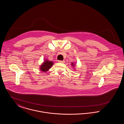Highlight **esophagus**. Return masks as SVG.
<instances>
[{"instance_id": "obj_1", "label": "esophagus", "mask_w": 124, "mask_h": 124, "mask_svg": "<svg viewBox=\"0 0 124 124\" xmlns=\"http://www.w3.org/2000/svg\"><path fill=\"white\" fill-rule=\"evenodd\" d=\"M59 62L60 63H64L65 62V60H59Z\"/></svg>"}]
</instances>
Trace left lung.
I'll return each instance as SVG.
<instances>
[{
  "instance_id": "left-lung-1",
  "label": "left lung",
  "mask_w": 124,
  "mask_h": 124,
  "mask_svg": "<svg viewBox=\"0 0 124 124\" xmlns=\"http://www.w3.org/2000/svg\"><path fill=\"white\" fill-rule=\"evenodd\" d=\"M71 65H72L73 66L74 65V63H73V62H72V64H71Z\"/></svg>"
}]
</instances>
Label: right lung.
<instances>
[{"label": "right lung", "instance_id": "add662e5", "mask_svg": "<svg viewBox=\"0 0 124 124\" xmlns=\"http://www.w3.org/2000/svg\"><path fill=\"white\" fill-rule=\"evenodd\" d=\"M53 62L52 61H49L47 59L44 60V62L40 66V70L42 71L45 72L48 71L53 66Z\"/></svg>", "mask_w": 124, "mask_h": 124}]
</instances>
